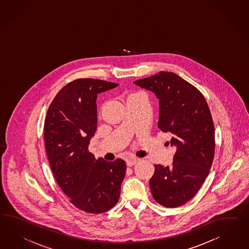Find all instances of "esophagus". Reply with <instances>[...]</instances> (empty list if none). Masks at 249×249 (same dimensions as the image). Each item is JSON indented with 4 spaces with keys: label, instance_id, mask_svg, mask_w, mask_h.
Returning <instances> with one entry per match:
<instances>
[{
    "label": "esophagus",
    "instance_id": "34e87169",
    "mask_svg": "<svg viewBox=\"0 0 249 249\" xmlns=\"http://www.w3.org/2000/svg\"><path fill=\"white\" fill-rule=\"evenodd\" d=\"M139 161H140L139 158H128L126 160V164H127V166H133L134 164H137Z\"/></svg>",
    "mask_w": 249,
    "mask_h": 249
}]
</instances>
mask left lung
Returning <instances> with one entry per match:
<instances>
[{"label": "left lung", "instance_id": "1", "mask_svg": "<svg viewBox=\"0 0 249 249\" xmlns=\"http://www.w3.org/2000/svg\"><path fill=\"white\" fill-rule=\"evenodd\" d=\"M134 84L159 99L158 127L173 134L170 143L176 146L171 166L155 164L149 180L152 195L162 206H181L197 194L213 164L215 131L206 100L194 85L171 72Z\"/></svg>", "mask_w": 249, "mask_h": 249}]
</instances>
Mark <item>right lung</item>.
<instances>
[{
  "label": "right lung",
  "instance_id": "1",
  "mask_svg": "<svg viewBox=\"0 0 249 249\" xmlns=\"http://www.w3.org/2000/svg\"><path fill=\"white\" fill-rule=\"evenodd\" d=\"M118 84L81 78L65 85L49 105L44 142L55 181L73 206L103 213L115 206L126 175L122 159L108 162L88 150L97 128L98 93Z\"/></svg>",
  "mask_w": 249,
  "mask_h": 249
}]
</instances>
